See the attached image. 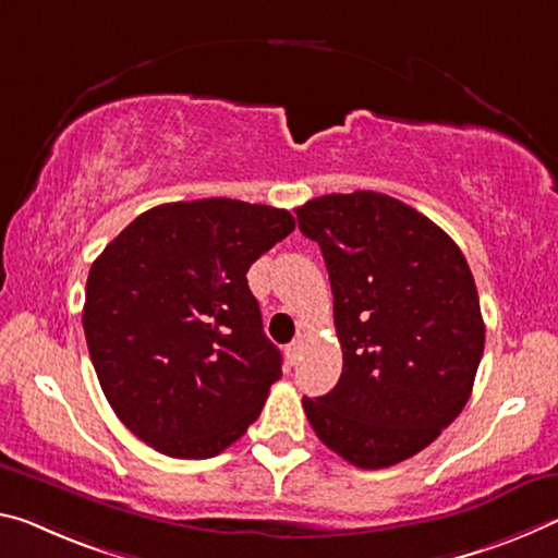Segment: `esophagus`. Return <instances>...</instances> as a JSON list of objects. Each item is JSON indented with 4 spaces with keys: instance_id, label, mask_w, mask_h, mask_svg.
I'll use <instances>...</instances> for the list:
<instances>
[{
    "instance_id": "34e87169",
    "label": "esophagus",
    "mask_w": 558,
    "mask_h": 558,
    "mask_svg": "<svg viewBox=\"0 0 558 558\" xmlns=\"http://www.w3.org/2000/svg\"><path fill=\"white\" fill-rule=\"evenodd\" d=\"M300 352H303V338H298V340H293L286 348V357H288V362L290 365H295V362L300 360Z\"/></svg>"
}]
</instances>
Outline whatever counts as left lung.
Wrapping results in <instances>:
<instances>
[{"instance_id":"obj_1","label":"left lung","mask_w":558,"mask_h":558,"mask_svg":"<svg viewBox=\"0 0 558 558\" xmlns=\"http://www.w3.org/2000/svg\"><path fill=\"white\" fill-rule=\"evenodd\" d=\"M320 245L335 298L342 375L303 397L323 445L360 470L414 457L457 420L484 352L474 276L439 226L375 191L295 208Z\"/></svg>"}]
</instances>
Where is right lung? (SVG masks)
Here are the masks:
<instances>
[{
  "label": "right lung",
  "mask_w": 558,
  "mask_h": 558,
  "mask_svg": "<svg viewBox=\"0 0 558 558\" xmlns=\"http://www.w3.org/2000/svg\"><path fill=\"white\" fill-rule=\"evenodd\" d=\"M293 228L260 203H163L94 260L88 355L111 410L156 452L216 457L258 420L282 357L245 272Z\"/></svg>",
  "instance_id": "add662e5"
}]
</instances>
